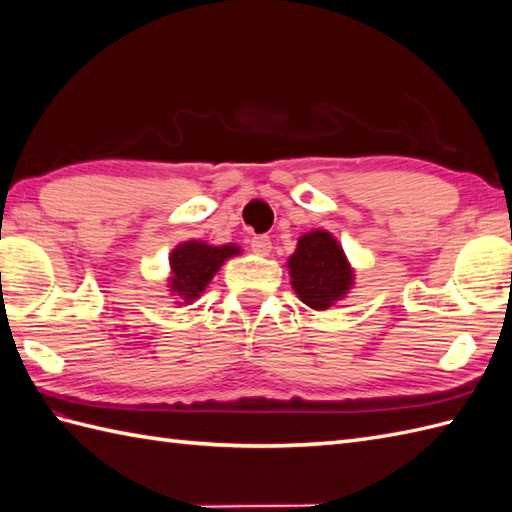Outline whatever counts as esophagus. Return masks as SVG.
Here are the masks:
<instances>
[{
  "label": "esophagus",
  "mask_w": 512,
  "mask_h": 512,
  "mask_svg": "<svg viewBox=\"0 0 512 512\" xmlns=\"http://www.w3.org/2000/svg\"><path fill=\"white\" fill-rule=\"evenodd\" d=\"M270 248H272V244H270V237L268 235H255L253 240H251V251L255 255L266 257V255H270Z\"/></svg>",
  "instance_id": "34e87169"
}]
</instances>
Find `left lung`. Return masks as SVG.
I'll return each instance as SVG.
<instances>
[{"instance_id":"1","label":"left lung","mask_w":512,"mask_h":512,"mask_svg":"<svg viewBox=\"0 0 512 512\" xmlns=\"http://www.w3.org/2000/svg\"><path fill=\"white\" fill-rule=\"evenodd\" d=\"M285 268L290 270L296 296L316 312L329 310L355 285V270L344 255V248L325 229L303 233Z\"/></svg>"}]
</instances>
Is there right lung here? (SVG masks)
Segmentation results:
<instances>
[{
	"instance_id": "obj_1",
	"label": "right lung",
	"mask_w": 512,
	"mask_h": 512,
	"mask_svg": "<svg viewBox=\"0 0 512 512\" xmlns=\"http://www.w3.org/2000/svg\"><path fill=\"white\" fill-rule=\"evenodd\" d=\"M242 253L237 244L213 246L202 240H187L178 244L170 253V277L168 288L176 305H189L205 292L211 279L222 264Z\"/></svg>"
}]
</instances>
